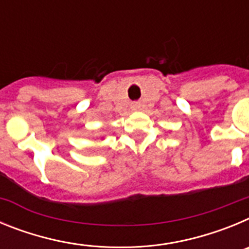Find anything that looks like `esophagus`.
Returning a JSON list of instances; mask_svg holds the SVG:
<instances>
[{
    "instance_id": "34e87169",
    "label": "esophagus",
    "mask_w": 249,
    "mask_h": 249,
    "mask_svg": "<svg viewBox=\"0 0 249 249\" xmlns=\"http://www.w3.org/2000/svg\"><path fill=\"white\" fill-rule=\"evenodd\" d=\"M132 107H133V108L135 109H137V108H140V103H135V105L132 106Z\"/></svg>"
}]
</instances>
